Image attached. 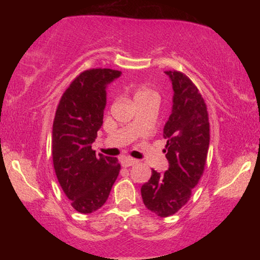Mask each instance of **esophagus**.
<instances>
[{
	"label": "esophagus",
	"instance_id": "obj_1",
	"mask_svg": "<svg viewBox=\"0 0 260 260\" xmlns=\"http://www.w3.org/2000/svg\"><path fill=\"white\" fill-rule=\"evenodd\" d=\"M138 161L136 159H134V158H129V157H125V158H121V160H120V162H121V165L124 166V167H128V166H132V165H134L135 162Z\"/></svg>",
	"mask_w": 260,
	"mask_h": 260
}]
</instances>
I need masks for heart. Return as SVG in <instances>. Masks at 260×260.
<instances>
[{
    "mask_svg": "<svg viewBox=\"0 0 260 260\" xmlns=\"http://www.w3.org/2000/svg\"><path fill=\"white\" fill-rule=\"evenodd\" d=\"M134 99L136 102L141 100H148V99H157V94L150 88L147 87H139L134 90Z\"/></svg>",
    "mask_w": 260,
    "mask_h": 260,
    "instance_id": "1",
    "label": "heart"
}]
</instances>
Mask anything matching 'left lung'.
Masks as SVG:
<instances>
[{
	"label": "left lung",
	"mask_w": 260,
	"mask_h": 260,
	"mask_svg": "<svg viewBox=\"0 0 260 260\" xmlns=\"http://www.w3.org/2000/svg\"><path fill=\"white\" fill-rule=\"evenodd\" d=\"M172 80L173 109L164 127V149L170 167L151 171L141 187L143 203L158 217H170L186 205L204 173L210 144L209 112L201 91L186 74L165 71Z\"/></svg>",
	"instance_id": "8db88e82"
}]
</instances>
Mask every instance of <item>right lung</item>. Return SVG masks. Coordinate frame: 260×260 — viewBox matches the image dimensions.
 <instances>
[{"label":"right lung","mask_w":260,"mask_h":260,"mask_svg":"<svg viewBox=\"0 0 260 260\" xmlns=\"http://www.w3.org/2000/svg\"><path fill=\"white\" fill-rule=\"evenodd\" d=\"M111 69L81 72L61 95L51 135L52 162L61 189L72 208L91 213L102 208L120 171L117 158L91 149L103 124L107 83L120 76Z\"/></svg>","instance_id":"obj_1"}]
</instances>
